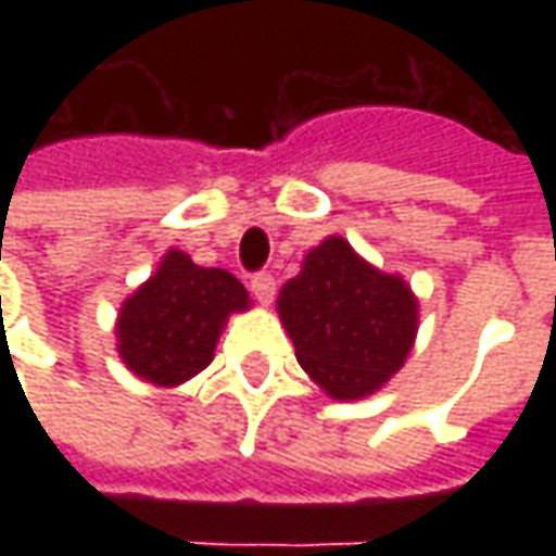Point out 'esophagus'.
I'll use <instances>...</instances> for the list:
<instances>
[{
	"mask_svg": "<svg viewBox=\"0 0 556 556\" xmlns=\"http://www.w3.org/2000/svg\"><path fill=\"white\" fill-rule=\"evenodd\" d=\"M250 289H253L255 301L267 306V303L274 301V294H277V279L270 277V274H255L253 282H250Z\"/></svg>",
	"mask_w": 556,
	"mask_h": 556,
	"instance_id": "34e87169",
	"label": "esophagus"
}]
</instances>
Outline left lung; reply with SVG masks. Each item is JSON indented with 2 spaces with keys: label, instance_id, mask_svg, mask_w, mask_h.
Returning <instances> with one entry per match:
<instances>
[{
  "label": "left lung",
  "instance_id": "obj_1",
  "mask_svg": "<svg viewBox=\"0 0 556 556\" xmlns=\"http://www.w3.org/2000/svg\"><path fill=\"white\" fill-rule=\"evenodd\" d=\"M279 321L303 372L339 402L378 393L405 366L419 330V301L402 274L366 262L342 235L303 255L277 298Z\"/></svg>",
  "mask_w": 556,
  "mask_h": 556
}]
</instances>
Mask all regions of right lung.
<instances>
[{
	"label": "right lung",
	"mask_w": 556,
	"mask_h": 556,
	"mask_svg": "<svg viewBox=\"0 0 556 556\" xmlns=\"http://www.w3.org/2000/svg\"><path fill=\"white\" fill-rule=\"evenodd\" d=\"M250 306L241 279L223 267H199L169 247L157 270L122 303L115 351L139 381L172 390L214 361L229 315Z\"/></svg>",
	"instance_id": "add662e5"
}]
</instances>
